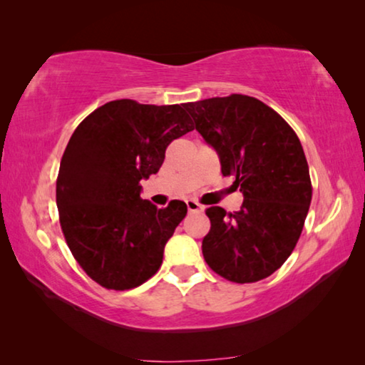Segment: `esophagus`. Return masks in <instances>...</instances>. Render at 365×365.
Returning a JSON list of instances; mask_svg holds the SVG:
<instances>
[{"label": "esophagus", "mask_w": 365, "mask_h": 365, "mask_svg": "<svg viewBox=\"0 0 365 365\" xmlns=\"http://www.w3.org/2000/svg\"><path fill=\"white\" fill-rule=\"evenodd\" d=\"M187 208L190 213H200V211H203V205L198 203L197 200H187Z\"/></svg>", "instance_id": "obj_1"}]
</instances>
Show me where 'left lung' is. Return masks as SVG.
<instances>
[{
  "instance_id": "1",
  "label": "left lung",
  "mask_w": 365,
  "mask_h": 365,
  "mask_svg": "<svg viewBox=\"0 0 365 365\" xmlns=\"http://www.w3.org/2000/svg\"><path fill=\"white\" fill-rule=\"evenodd\" d=\"M195 128L216 149L222 177H235L242 206L206 210L211 230L201 251L210 269L236 284L274 274L300 239L312 178L300 139L279 113L257 98L230 95L185 103Z\"/></svg>"
}]
</instances>
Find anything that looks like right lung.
I'll list each match as a JSON object with an SVG mask.
<instances>
[{
    "label": "right lung",
    "mask_w": 365,
    "mask_h": 365,
    "mask_svg": "<svg viewBox=\"0 0 365 365\" xmlns=\"http://www.w3.org/2000/svg\"><path fill=\"white\" fill-rule=\"evenodd\" d=\"M193 129L182 105L134 100L106 103L75 129L58 168V220L70 252L96 284L130 290L160 269L187 205L157 208L140 198V180L159 172L168 144Z\"/></svg>",
    "instance_id": "obj_1"
}]
</instances>
